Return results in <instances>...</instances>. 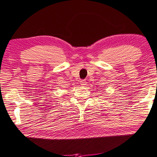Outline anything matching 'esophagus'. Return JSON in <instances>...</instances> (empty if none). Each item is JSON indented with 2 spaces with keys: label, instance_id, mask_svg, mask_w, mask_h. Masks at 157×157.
<instances>
[{
  "label": "esophagus",
  "instance_id": "34e87169",
  "mask_svg": "<svg viewBox=\"0 0 157 157\" xmlns=\"http://www.w3.org/2000/svg\"><path fill=\"white\" fill-rule=\"evenodd\" d=\"M80 84L82 86H86V81H85V80H82V81H80Z\"/></svg>",
  "mask_w": 157,
  "mask_h": 157
}]
</instances>
